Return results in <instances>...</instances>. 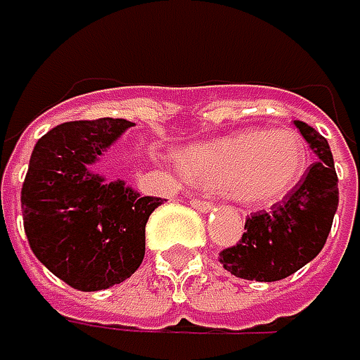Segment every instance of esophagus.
<instances>
[{
    "instance_id": "obj_1",
    "label": "esophagus",
    "mask_w": 360,
    "mask_h": 360,
    "mask_svg": "<svg viewBox=\"0 0 360 360\" xmlns=\"http://www.w3.org/2000/svg\"><path fill=\"white\" fill-rule=\"evenodd\" d=\"M191 205H193V207H197L199 212H207V210H212V207H214V203H212V201L197 199V197H193V199H191Z\"/></svg>"
}]
</instances>
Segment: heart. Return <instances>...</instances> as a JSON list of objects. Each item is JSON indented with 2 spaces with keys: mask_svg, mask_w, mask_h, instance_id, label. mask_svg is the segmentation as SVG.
Masks as SVG:
<instances>
[{
  "mask_svg": "<svg viewBox=\"0 0 360 360\" xmlns=\"http://www.w3.org/2000/svg\"><path fill=\"white\" fill-rule=\"evenodd\" d=\"M180 161L195 184L231 188L244 201L265 203L297 186L305 172V146L292 131L248 129L193 146Z\"/></svg>",
  "mask_w": 360,
  "mask_h": 360,
  "instance_id": "b5f03b06",
  "label": "heart"
}]
</instances>
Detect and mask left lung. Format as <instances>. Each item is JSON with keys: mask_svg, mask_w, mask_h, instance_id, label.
<instances>
[{"mask_svg": "<svg viewBox=\"0 0 360 360\" xmlns=\"http://www.w3.org/2000/svg\"><path fill=\"white\" fill-rule=\"evenodd\" d=\"M295 124L319 159L282 201L246 218V233L236 246L220 250V265L238 278H288L316 257L329 238L340 203L333 155L316 129L301 120Z\"/></svg>", "mask_w": 360, "mask_h": 360, "instance_id": "1", "label": "left lung"}]
</instances>
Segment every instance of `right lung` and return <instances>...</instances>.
I'll return each instance as SVG.
<instances>
[{
    "label": "right lung",
    "mask_w": 360,
    "mask_h": 360,
    "mask_svg": "<svg viewBox=\"0 0 360 360\" xmlns=\"http://www.w3.org/2000/svg\"><path fill=\"white\" fill-rule=\"evenodd\" d=\"M136 122L72 120L41 136L20 191L22 222L37 261L72 288L120 284L144 261L146 222L159 197H140L122 180L103 182L86 167Z\"/></svg>",
    "instance_id": "obj_1"
}]
</instances>
